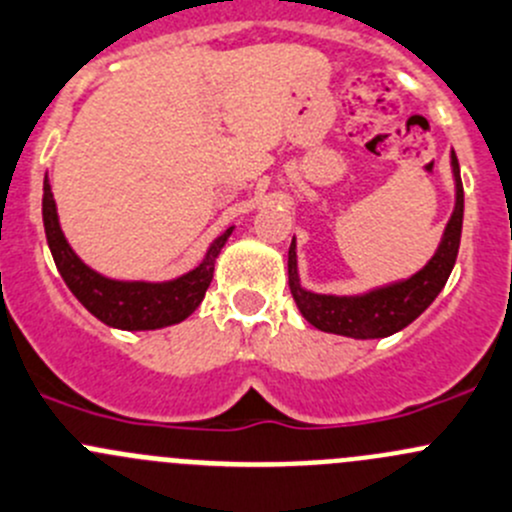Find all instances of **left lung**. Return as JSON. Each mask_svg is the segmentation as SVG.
<instances>
[{
	"label": "left lung",
	"mask_w": 512,
	"mask_h": 512,
	"mask_svg": "<svg viewBox=\"0 0 512 512\" xmlns=\"http://www.w3.org/2000/svg\"><path fill=\"white\" fill-rule=\"evenodd\" d=\"M450 165H453L455 177V210L445 225L443 240L435 255L423 270L410 275L408 280L375 287L362 295H317L300 285L295 240H292L290 252H287L290 292L297 302V310L310 325L322 332H335V335L355 337V340H375V337H388L403 330L428 310L453 272L460 232H463V182H460V165L455 152L450 157Z\"/></svg>",
	"instance_id": "1"
}]
</instances>
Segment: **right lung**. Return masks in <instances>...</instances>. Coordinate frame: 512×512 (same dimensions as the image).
<instances>
[{"label":"right lung","instance_id":"1","mask_svg":"<svg viewBox=\"0 0 512 512\" xmlns=\"http://www.w3.org/2000/svg\"><path fill=\"white\" fill-rule=\"evenodd\" d=\"M42 220L47 232L49 250H52L54 265L59 275L67 282L72 295L92 312L104 325L119 327V330H160V327L175 325L190 317L200 307L207 287L215 272V260L225 247L230 230L222 232L207 250L205 260L190 270L187 275L167 282H127L109 280L99 275L92 267L84 265L69 242L64 240V232L59 227L57 205H54L52 187L44 177V197H42Z\"/></svg>","mask_w":512,"mask_h":512}]
</instances>
